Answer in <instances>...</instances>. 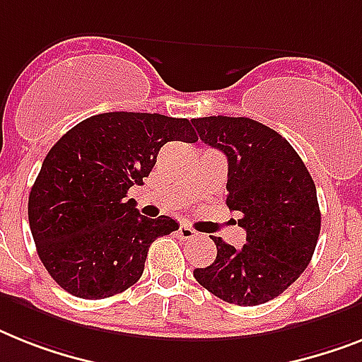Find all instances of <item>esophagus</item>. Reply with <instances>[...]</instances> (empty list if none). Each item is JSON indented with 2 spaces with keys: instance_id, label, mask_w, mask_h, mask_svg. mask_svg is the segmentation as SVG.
I'll use <instances>...</instances> for the list:
<instances>
[{
  "instance_id": "esophagus-1",
  "label": "esophagus",
  "mask_w": 362,
  "mask_h": 362,
  "mask_svg": "<svg viewBox=\"0 0 362 362\" xmlns=\"http://www.w3.org/2000/svg\"><path fill=\"white\" fill-rule=\"evenodd\" d=\"M177 235H179V238H183V240H192V238L198 237V233L194 231L190 226H187V223H181V226H179Z\"/></svg>"
}]
</instances>
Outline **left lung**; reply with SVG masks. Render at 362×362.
<instances>
[{
	"mask_svg": "<svg viewBox=\"0 0 362 362\" xmlns=\"http://www.w3.org/2000/svg\"><path fill=\"white\" fill-rule=\"evenodd\" d=\"M205 144L228 157V207L238 211L246 244L213 237L216 259L196 281L220 300L252 307L274 300L309 267L320 235L315 181L277 131L252 118H194Z\"/></svg>",
	"mask_w": 362,
	"mask_h": 362,
	"instance_id": "left-lung-1",
	"label": "left lung"
}]
</instances>
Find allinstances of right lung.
<instances>
[{"instance_id": "add662e5", "label": "right lung", "mask_w": 362, "mask_h": 362, "mask_svg": "<svg viewBox=\"0 0 362 362\" xmlns=\"http://www.w3.org/2000/svg\"><path fill=\"white\" fill-rule=\"evenodd\" d=\"M198 142L187 118L103 112L79 122L49 149L29 194V228L47 274L85 300L139 281L155 238L177 231L170 216L146 218L127 199L166 142Z\"/></svg>"}]
</instances>
